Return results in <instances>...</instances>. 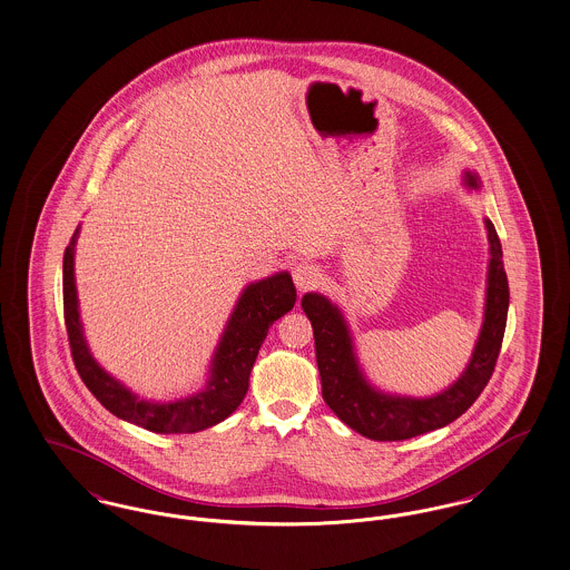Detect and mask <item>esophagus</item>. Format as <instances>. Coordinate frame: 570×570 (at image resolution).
Listing matches in <instances>:
<instances>
[{
    "label": "esophagus",
    "mask_w": 570,
    "mask_h": 570,
    "mask_svg": "<svg viewBox=\"0 0 570 570\" xmlns=\"http://www.w3.org/2000/svg\"><path fill=\"white\" fill-rule=\"evenodd\" d=\"M293 279H295V286L298 291H312L321 284V272L316 265H309V263H298L293 269Z\"/></svg>",
    "instance_id": "esophagus-1"
}]
</instances>
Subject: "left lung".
Instances as JSON below:
<instances>
[{"instance_id":"left-lung-1","label":"left lung","mask_w":570,"mask_h":570,"mask_svg":"<svg viewBox=\"0 0 570 570\" xmlns=\"http://www.w3.org/2000/svg\"><path fill=\"white\" fill-rule=\"evenodd\" d=\"M463 184L479 190V175L463 173ZM489 239L485 316L468 367L449 389L432 397L389 395L372 386L354 354L353 335L340 307L318 293H307L301 307L314 328L316 363L323 384V400L340 421L370 440L391 442L440 430L476 402L493 374L509 314V279L502 263L498 233L485 217Z\"/></svg>"}]
</instances>
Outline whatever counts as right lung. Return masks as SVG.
I'll return each mask as SVG.
<instances>
[{
  "mask_svg": "<svg viewBox=\"0 0 570 570\" xmlns=\"http://www.w3.org/2000/svg\"><path fill=\"white\" fill-rule=\"evenodd\" d=\"M77 237L79 228L63 254V321L72 361L94 397L115 416L156 434H194L228 419L244 402L269 326L295 307L297 291L291 273H275L245 286L222 333L203 391L177 402H147L105 372L87 348L75 284Z\"/></svg>",
  "mask_w": 570,
  "mask_h": 570,
  "instance_id": "1",
  "label": "right lung"
}]
</instances>
